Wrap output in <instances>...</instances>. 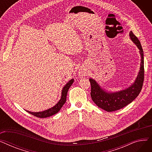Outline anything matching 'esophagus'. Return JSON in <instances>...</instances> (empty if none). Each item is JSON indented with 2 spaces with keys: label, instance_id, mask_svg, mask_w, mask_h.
Instances as JSON below:
<instances>
[{
  "label": "esophagus",
  "instance_id": "esophagus-1",
  "mask_svg": "<svg viewBox=\"0 0 152 152\" xmlns=\"http://www.w3.org/2000/svg\"><path fill=\"white\" fill-rule=\"evenodd\" d=\"M78 73H79V76H80V77H83V76H86V72L84 70L81 69V70H79Z\"/></svg>",
  "mask_w": 152,
  "mask_h": 152
}]
</instances>
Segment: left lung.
I'll use <instances>...</instances> for the list:
<instances>
[{
    "mask_svg": "<svg viewBox=\"0 0 152 152\" xmlns=\"http://www.w3.org/2000/svg\"><path fill=\"white\" fill-rule=\"evenodd\" d=\"M131 41L136 45L141 57L140 70L134 82L127 88L118 92L106 91L92 78L89 79L91 84V96L93 102L99 108L107 111H114L126 107L136 98L142 90L144 79L143 51L138 38L132 31L129 33Z\"/></svg>",
    "mask_w": 152,
    "mask_h": 152,
    "instance_id": "left-lung-1",
    "label": "left lung"
}]
</instances>
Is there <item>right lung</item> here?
<instances>
[{
  "label": "right lung",
  "mask_w": 152,
  "mask_h": 152,
  "mask_svg": "<svg viewBox=\"0 0 152 152\" xmlns=\"http://www.w3.org/2000/svg\"><path fill=\"white\" fill-rule=\"evenodd\" d=\"M73 82H74V79H71V80H69L66 83V84H65V86L63 87L62 91H61V98L60 100L57 103V104H56L55 106H53V107L42 111H39V112H31V111H27V110L26 111L29 113L41 118L49 117L56 113H57L60 110L63 105L65 103L66 100V95H67L68 91L69 89V87L71 86L72 84L73 83Z\"/></svg>",
  "instance_id": "obj_1"
}]
</instances>
